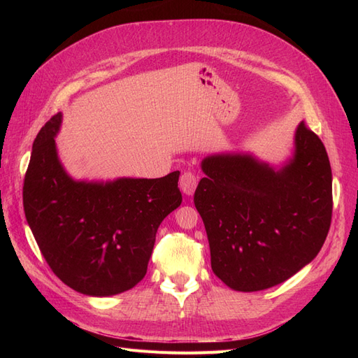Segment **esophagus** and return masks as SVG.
Returning <instances> with one entry per match:
<instances>
[{
	"instance_id": "obj_1",
	"label": "esophagus",
	"mask_w": 358,
	"mask_h": 358,
	"mask_svg": "<svg viewBox=\"0 0 358 358\" xmlns=\"http://www.w3.org/2000/svg\"><path fill=\"white\" fill-rule=\"evenodd\" d=\"M179 183H180V189L185 192L187 196H192L194 191H196V188H197L199 176L192 171H183Z\"/></svg>"
}]
</instances>
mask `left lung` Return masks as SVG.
<instances>
[{"instance_id": "left-lung-1", "label": "left lung", "mask_w": 358, "mask_h": 358, "mask_svg": "<svg viewBox=\"0 0 358 358\" xmlns=\"http://www.w3.org/2000/svg\"><path fill=\"white\" fill-rule=\"evenodd\" d=\"M194 194L213 273L236 291L284 282L317 257L331 224V167L321 138L300 122L294 157L273 170L251 155L204 158Z\"/></svg>"}]
</instances>
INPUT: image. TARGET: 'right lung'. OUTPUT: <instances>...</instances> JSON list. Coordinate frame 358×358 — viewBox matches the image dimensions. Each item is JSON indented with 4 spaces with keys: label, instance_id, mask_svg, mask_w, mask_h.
Masks as SVG:
<instances>
[{
    "label": "right lung",
    "instance_id": "add662e5",
    "mask_svg": "<svg viewBox=\"0 0 358 358\" xmlns=\"http://www.w3.org/2000/svg\"><path fill=\"white\" fill-rule=\"evenodd\" d=\"M61 113L40 129L24 179V210L46 263L86 296L124 292L143 279L155 236L179 208V171L158 179L76 182L57 155Z\"/></svg>",
    "mask_w": 358,
    "mask_h": 358
}]
</instances>
